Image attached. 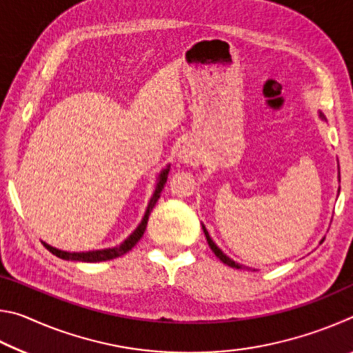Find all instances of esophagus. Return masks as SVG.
<instances>
[{"instance_id":"obj_1","label":"esophagus","mask_w":353,"mask_h":353,"mask_svg":"<svg viewBox=\"0 0 353 353\" xmlns=\"http://www.w3.org/2000/svg\"><path fill=\"white\" fill-rule=\"evenodd\" d=\"M179 159L182 163L188 165H198L201 162V152L191 145H183L181 152H179Z\"/></svg>"}]
</instances>
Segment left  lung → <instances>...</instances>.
Instances as JSON below:
<instances>
[{
  "label": "left lung",
  "mask_w": 353,
  "mask_h": 353,
  "mask_svg": "<svg viewBox=\"0 0 353 353\" xmlns=\"http://www.w3.org/2000/svg\"><path fill=\"white\" fill-rule=\"evenodd\" d=\"M319 117H321V118H324V115H322V113H319ZM202 230H204V234H205V238H207L208 246H210V249L213 250L214 255H216L221 261L225 263V265H229L230 268H236V270H249L248 266H243V265H240V263H235L234 260L229 259V256H227V255L223 252V250H221V249L216 246V244L213 243V240L210 238V235H208V232H207V229H205V225H202ZM254 271H255V270H254Z\"/></svg>",
  "instance_id": "obj_1"
}]
</instances>
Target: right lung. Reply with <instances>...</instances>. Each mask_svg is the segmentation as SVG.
I'll use <instances>...</instances> for the list:
<instances>
[{
    "label": "right lung",
    "instance_id": "1",
    "mask_svg": "<svg viewBox=\"0 0 353 353\" xmlns=\"http://www.w3.org/2000/svg\"><path fill=\"white\" fill-rule=\"evenodd\" d=\"M168 172H170V165L166 166L165 170H162V172L159 174V181L157 185H155V190H154V194L151 201H149L148 208L145 212V216H143L141 223L139 224V227L132 232L128 236V240H124L119 246L115 248H109V249H99V250H88V252H67V250H61V249H56L50 246V244L43 243V246L50 250L51 254H54L59 259H63V260H71V261H85V263H97V261H107V260H112V259H117V256H121L126 252H129L130 249H132L137 243H139L140 238L143 236L146 230V224H148V219H149V214H151V210L154 208V205L157 204V201L160 198V193H162V190L166 183V179H168Z\"/></svg>",
    "mask_w": 353,
    "mask_h": 353
}]
</instances>
